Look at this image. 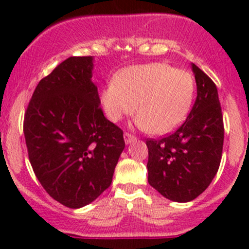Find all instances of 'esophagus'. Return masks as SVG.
I'll use <instances>...</instances> for the list:
<instances>
[{"instance_id":"34e87169","label":"esophagus","mask_w":249,"mask_h":249,"mask_svg":"<svg viewBox=\"0 0 249 249\" xmlns=\"http://www.w3.org/2000/svg\"><path fill=\"white\" fill-rule=\"evenodd\" d=\"M124 140H125V143H131V142H134L135 140H136V137L134 136V135H131V134H129V132H125L124 134Z\"/></svg>"}]
</instances>
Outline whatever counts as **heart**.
Wrapping results in <instances>:
<instances>
[{
    "instance_id": "heart-1",
    "label": "heart",
    "mask_w": 249,
    "mask_h": 249,
    "mask_svg": "<svg viewBox=\"0 0 249 249\" xmlns=\"http://www.w3.org/2000/svg\"><path fill=\"white\" fill-rule=\"evenodd\" d=\"M195 80L185 70L162 62L136 65L115 74L102 92V105L110 122L136 112V124L153 135L171 132L192 108Z\"/></svg>"
}]
</instances>
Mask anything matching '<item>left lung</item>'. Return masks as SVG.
<instances>
[{
    "mask_svg": "<svg viewBox=\"0 0 249 249\" xmlns=\"http://www.w3.org/2000/svg\"><path fill=\"white\" fill-rule=\"evenodd\" d=\"M197 96L185 122L166 137L148 139V182L166 199L188 202L202 194L220 165L222 107L213 80L192 64Z\"/></svg>",
    "mask_w": 249,
    "mask_h": 249,
    "instance_id": "8db88e82",
    "label": "left lung"
}]
</instances>
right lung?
<instances>
[{
  "label": "right lung",
  "mask_w": 249,
  "mask_h": 249,
  "mask_svg": "<svg viewBox=\"0 0 249 249\" xmlns=\"http://www.w3.org/2000/svg\"><path fill=\"white\" fill-rule=\"evenodd\" d=\"M92 56H71L41 79L24 117L29 159L57 202L79 208L112 183L125 147L123 130L100 107Z\"/></svg>",
  "instance_id": "1"
}]
</instances>
